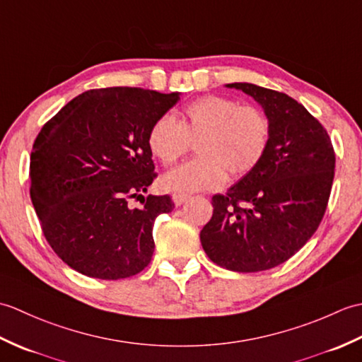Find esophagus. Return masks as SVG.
Masks as SVG:
<instances>
[{
    "label": "esophagus",
    "mask_w": 362,
    "mask_h": 362,
    "mask_svg": "<svg viewBox=\"0 0 362 362\" xmlns=\"http://www.w3.org/2000/svg\"><path fill=\"white\" fill-rule=\"evenodd\" d=\"M188 197H189L188 194H179V193H175V194H173V201H174L175 206H180L183 202L187 201Z\"/></svg>",
    "instance_id": "1"
}]
</instances>
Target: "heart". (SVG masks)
<instances>
[{
  "instance_id": "1",
  "label": "heart",
  "mask_w": 362,
  "mask_h": 362,
  "mask_svg": "<svg viewBox=\"0 0 362 362\" xmlns=\"http://www.w3.org/2000/svg\"><path fill=\"white\" fill-rule=\"evenodd\" d=\"M271 122L253 105L224 96H202L173 117H160L149 129L148 148L161 165L175 163L196 143L197 158L165 173L160 187L169 193H197L226 185L227 171L241 177L266 156Z\"/></svg>"
}]
</instances>
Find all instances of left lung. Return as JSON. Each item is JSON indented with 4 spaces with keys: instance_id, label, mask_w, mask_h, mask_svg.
<instances>
[{
    "instance_id": "1",
    "label": "left lung",
    "mask_w": 362,
    "mask_h": 362,
    "mask_svg": "<svg viewBox=\"0 0 362 362\" xmlns=\"http://www.w3.org/2000/svg\"><path fill=\"white\" fill-rule=\"evenodd\" d=\"M244 91L264 110L271 141L259 165L211 199L202 232L206 255L233 272L267 271L303 247L324 218L334 179V151L327 130L296 99L247 82Z\"/></svg>"
}]
</instances>
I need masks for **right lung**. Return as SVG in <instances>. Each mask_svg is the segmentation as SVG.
<instances>
[{
	"instance_id": "add662e5",
	"label": "right lung",
	"mask_w": 362,
	"mask_h": 362,
	"mask_svg": "<svg viewBox=\"0 0 362 362\" xmlns=\"http://www.w3.org/2000/svg\"><path fill=\"white\" fill-rule=\"evenodd\" d=\"M180 93L113 87L68 103L38 134L30 153V199L43 235L59 258L82 275L127 279L151 263L156 218L168 194L143 197L156 179L151 126Z\"/></svg>"
}]
</instances>
